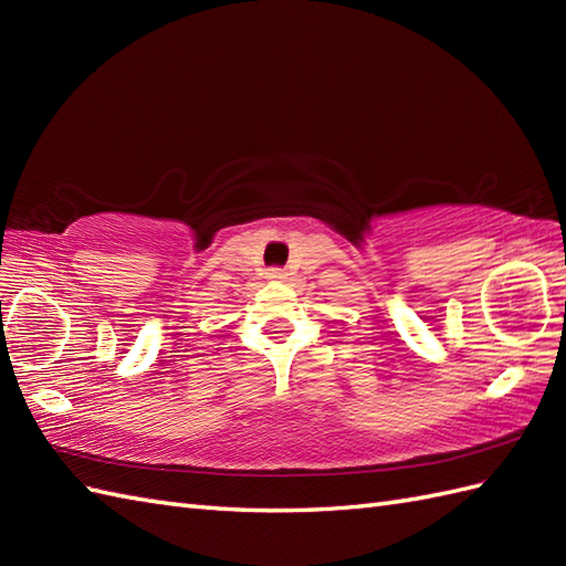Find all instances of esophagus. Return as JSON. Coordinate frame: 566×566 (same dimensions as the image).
I'll list each match as a JSON object with an SVG mask.
<instances>
[{"instance_id": "obj_1", "label": "esophagus", "mask_w": 566, "mask_h": 566, "mask_svg": "<svg viewBox=\"0 0 566 566\" xmlns=\"http://www.w3.org/2000/svg\"><path fill=\"white\" fill-rule=\"evenodd\" d=\"M268 280L270 282H282V280H286V272L272 268V270H268Z\"/></svg>"}]
</instances>
